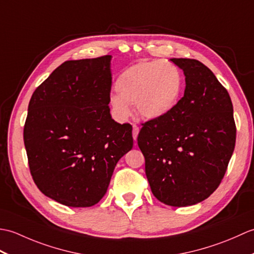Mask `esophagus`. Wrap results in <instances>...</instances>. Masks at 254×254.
Here are the masks:
<instances>
[{"mask_svg":"<svg viewBox=\"0 0 254 254\" xmlns=\"http://www.w3.org/2000/svg\"><path fill=\"white\" fill-rule=\"evenodd\" d=\"M138 132H139V128H138V127L137 126H135V124H134L133 126V139L134 141H136V138H137V135H138Z\"/></svg>","mask_w":254,"mask_h":254,"instance_id":"34e87169","label":"esophagus"}]
</instances>
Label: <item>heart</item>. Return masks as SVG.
Segmentation results:
<instances>
[{
	"label": "heart",
	"mask_w": 254,
	"mask_h": 254,
	"mask_svg": "<svg viewBox=\"0 0 254 254\" xmlns=\"http://www.w3.org/2000/svg\"><path fill=\"white\" fill-rule=\"evenodd\" d=\"M182 75L170 62H143L127 68L118 77L110 107L120 121L127 120L134 104L139 117L163 118L174 109L181 94Z\"/></svg>",
	"instance_id": "1"
}]
</instances>
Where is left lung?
I'll list each match as a JSON object with an SVG mask.
<instances>
[{"label":"left lung","instance_id":"8db88e82","mask_svg":"<svg viewBox=\"0 0 254 254\" xmlns=\"http://www.w3.org/2000/svg\"><path fill=\"white\" fill-rule=\"evenodd\" d=\"M186 76L168 115L144 124L137 144L155 197L170 206L204 201L222 182L236 144L233 102L214 73L194 59H171Z\"/></svg>","mask_w":254,"mask_h":254}]
</instances>
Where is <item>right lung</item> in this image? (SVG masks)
I'll return each instance as SVG.
<instances>
[{
	"mask_svg": "<svg viewBox=\"0 0 254 254\" xmlns=\"http://www.w3.org/2000/svg\"><path fill=\"white\" fill-rule=\"evenodd\" d=\"M111 56L62 63L31 96L24 127L30 174L46 196L89 207L133 147L131 124L110 115Z\"/></svg>",
	"mask_w": 254,
	"mask_h": 254,
	"instance_id": "add662e5",
	"label": "right lung"
}]
</instances>
